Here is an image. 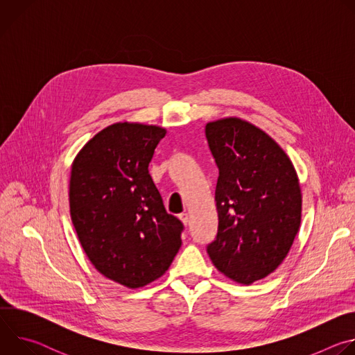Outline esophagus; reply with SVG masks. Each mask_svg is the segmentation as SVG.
I'll return each mask as SVG.
<instances>
[{"instance_id": "34e87169", "label": "esophagus", "mask_w": 355, "mask_h": 355, "mask_svg": "<svg viewBox=\"0 0 355 355\" xmlns=\"http://www.w3.org/2000/svg\"><path fill=\"white\" fill-rule=\"evenodd\" d=\"M178 218H180V220H181L185 226L189 223V216H188V214H181Z\"/></svg>"}]
</instances>
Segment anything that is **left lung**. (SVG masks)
I'll return each mask as SVG.
<instances>
[{"mask_svg": "<svg viewBox=\"0 0 355 355\" xmlns=\"http://www.w3.org/2000/svg\"><path fill=\"white\" fill-rule=\"evenodd\" d=\"M205 135L219 168V225L208 254L227 278L250 285L278 268L299 232L297 174L279 144L247 121H214Z\"/></svg>", "mask_w": 355, "mask_h": 355, "instance_id": "obj_1", "label": "left lung"}]
</instances>
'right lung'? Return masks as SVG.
<instances>
[{"instance_id": "right-lung-1", "label": "right lung", "mask_w": 355, "mask_h": 355, "mask_svg": "<svg viewBox=\"0 0 355 355\" xmlns=\"http://www.w3.org/2000/svg\"><path fill=\"white\" fill-rule=\"evenodd\" d=\"M167 130L118 122L78 151L70 175V215L91 264L128 288L160 278L181 247L184 225L167 214L148 174Z\"/></svg>"}]
</instances>
